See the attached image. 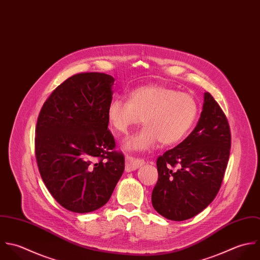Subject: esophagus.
Listing matches in <instances>:
<instances>
[{
	"label": "esophagus",
	"mask_w": 260,
	"mask_h": 260,
	"mask_svg": "<svg viewBox=\"0 0 260 260\" xmlns=\"http://www.w3.org/2000/svg\"><path fill=\"white\" fill-rule=\"evenodd\" d=\"M145 164L143 158H138L132 156H125V171L132 172L137 170L138 168L142 167Z\"/></svg>",
	"instance_id": "34e87169"
}]
</instances>
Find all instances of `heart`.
<instances>
[{"label": "heart", "instance_id": "obj_1", "mask_svg": "<svg viewBox=\"0 0 260 260\" xmlns=\"http://www.w3.org/2000/svg\"><path fill=\"white\" fill-rule=\"evenodd\" d=\"M198 113L194 98L162 84L140 86L128 93L127 101L113 100L106 116L110 128L125 135L142 122L146 125L126 139L127 151L145 152L159 142L164 146L180 143L193 126Z\"/></svg>", "mask_w": 260, "mask_h": 260}]
</instances>
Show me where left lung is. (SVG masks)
<instances>
[{
  "label": "left lung",
  "instance_id": "8db88e82",
  "mask_svg": "<svg viewBox=\"0 0 260 260\" xmlns=\"http://www.w3.org/2000/svg\"><path fill=\"white\" fill-rule=\"evenodd\" d=\"M231 148L228 120L213 96L204 93L194 131L156 159L158 179L152 193L156 212L184 221L202 212L221 187Z\"/></svg>",
  "mask_w": 260,
  "mask_h": 260
}]
</instances>
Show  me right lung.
Masks as SVG:
<instances>
[{
    "instance_id": "add662e5",
    "label": "right lung",
    "mask_w": 260,
    "mask_h": 260,
    "mask_svg": "<svg viewBox=\"0 0 260 260\" xmlns=\"http://www.w3.org/2000/svg\"><path fill=\"white\" fill-rule=\"evenodd\" d=\"M114 78L84 72L67 78L44 103L38 116L35 155L53 198L75 213H88L109 200L124 170L114 151L106 111Z\"/></svg>"
}]
</instances>
